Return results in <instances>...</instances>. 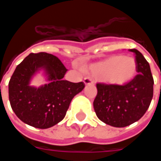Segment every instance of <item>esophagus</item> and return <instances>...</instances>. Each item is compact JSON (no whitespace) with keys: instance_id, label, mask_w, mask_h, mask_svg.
I'll use <instances>...</instances> for the list:
<instances>
[{"instance_id":"34e87169","label":"esophagus","mask_w":161,"mask_h":161,"mask_svg":"<svg viewBox=\"0 0 161 161\" xmlns=\"http://www.w3.org/2000/svg\"><path fill=\"white\" fill-rule=\"evenodd\" d=\"M84 83L86 84V85H87V84H94V81L92 80L91 77H84Z\"/></svg>"}]
</instances>
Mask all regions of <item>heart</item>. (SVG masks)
<instances>
[{"label":"heart","mask_w":161,"mask_h":161,"mask_svg":"<svg viewBox=\"0 0 161 161\" xmlns=\"http://www.w3.org/2000/svg\"><path fill=\"white\" fill-rule=\"evenodd\" d=\"M88 70L108 84L121 85L135 77L136 62L132 57L113 55L91 64Z\"/></svg>","instance_id":"obj_1"}]
</instances>
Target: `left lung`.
<instances>
[{"label":"left lung","instance_id":"1","mask_svg":"<svg viewBox=\"0 0 161 161\" xmlns=\"http://www.w3.org/2000/svg\"><path fill=\"white\" fill-rule=\"evenodd\" d=\"M129 51L135 53L138 74L124 85L97 84V95L93 102L98 118L116 128H123L142 118L153 95V78L148 62L138 50Z\"/></svg>","mask_w":161,"mask_h":161}]
</instances>
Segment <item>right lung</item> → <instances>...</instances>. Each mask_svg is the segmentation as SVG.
<instances>
[{
	"label": "right lung",
	"mask_w": 161,
	"mask_h": 161,
	"mask_svg": "<svg viewBox=\"0 0 161 161\" xmlns=\"http://www.w3.org/2000/svg\"><path fill=\"white\" fill-rule=\"evenodd\" d=\"M44 69L49 84L30 86L31 78ZM67 71L56 56L46 53H30L17 65L8 84L11 108L23 122L37 128H48L64 118L72 98L84 90L83 82L64 80Z\"/></svg>",
	"instance_id": "obj_1"
}]
</instances>
